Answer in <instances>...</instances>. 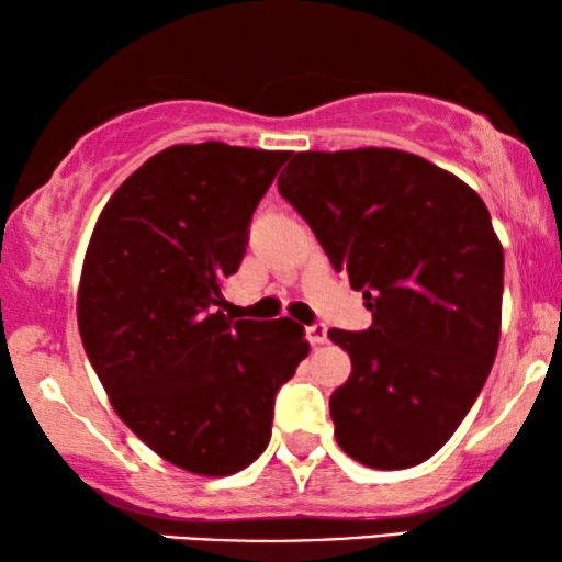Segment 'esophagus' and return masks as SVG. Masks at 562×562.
I'll return each instance as SVG.
<instances>
[{
  "mask_svg": "<svg viewBox=\"0 0 562 562\" xmlns=\"http://www.w3.org/2000/svg\"><path fill=\"white\" fill-rule=\"evenodd\" d=\"M305 336L313 346H321V344L328 341V328L323 326V323H313V326L305 328Z\"/></svg>",
  "mask_w": 562,
  "mask_h": 562,
  "instance_id": "obj_1",
  "label": "esophagus"
}]
</instances>
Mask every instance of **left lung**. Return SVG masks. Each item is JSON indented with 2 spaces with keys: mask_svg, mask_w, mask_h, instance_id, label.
<instances>
[{
  "mask_svg": "<svg viewBox=\"0 0 562 562\" xmlns=\"http://www.w3.org/2000/svg\"><path fill=\"white\" fill-rule=\"evenodd\" d=\"M280 195L371 311L328 330L351 357L330 394L336 440L369 469H409L446 446L499 346L504 251L476 191L400 149L297 153Z\"/></svg>",
  "mask_w": 562,
  "mask_h": 562,
  "instance_id": "1",
  "label": "left lung"
}]
</instances>
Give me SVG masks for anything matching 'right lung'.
I'll list each match as a JSON object with an SVG mask.
<instances>
[{
    "label": "right lung",
    "instance_id": "add662e5",
    "mask_svg": "<svg viewBox=\"0 0 562 562\" xmlns=\"http://www.w3.org/2000/svg\"><path fill=\"white\" fill-rule=\"evenodd\" d=\"M288 157L224 142L162 149L109 199L86 251L78 330L93 371L134 436L201 476L262 456L274 397L311 351L295 321L216 311Z\"/></svg>",
    "mask_w": 562,
    "mask_h": 562
}]
</instances>
